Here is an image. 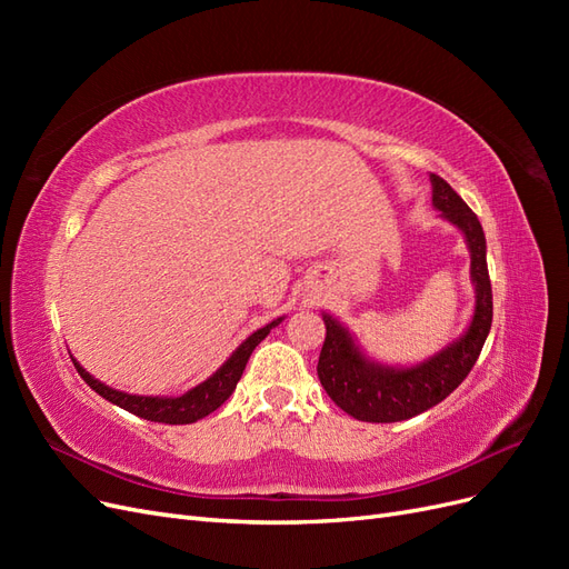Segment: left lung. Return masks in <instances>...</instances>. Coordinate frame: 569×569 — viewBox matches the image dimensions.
Here are the masks:
<instances>
[{
	"mask_svg": "<svg viewBox=\"0 0 569 569\" xmlns=\"http://www.w3.org/2000/svg\"><path fill=\"white\" fill-rule=\"evenodd\" d=\"M432 180V203L456 226L470 249V278L475 284V316L468 332L449 347L412 368L375 363L358 349L351 332L322 313L327 335L318 360V377L327 396L360 422H401L441 403L477 363L491 330L493 301L487 268V239L477 216L453 187L439 176Z\"/></svg>",
	"mask_w": 569,
	"mask_h": 569,
	"instance_id": "obj_1",
	"label": "left lung"
}]
</instances>
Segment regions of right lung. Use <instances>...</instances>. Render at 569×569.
<instances>
[{
    "instance_id": "1",
    "label": "right lung",
    "mask_w": 569,
    "mask_h": 569,
    "mask_svg": "<svg viewBox=\"0 0 569 569\" xmlns=\"http://www.w3.org/2000/svg\"><path fill=\"white\" fill-rule=\"evenodd\" d=\"M282 318L268 322L261 330H256L251 337H247L242 343H239L237 351H232V356L222 363L209 380L197 385L194 389H189L182 396H137V393H128V391H118L107 387L104 382L94 380V377L84 370L78 360L73 358V366L80 372V377L84 382L90 385V389H94L101 399H107L111 403H116L118 408H123L137 418H144L151 422H166V425H189L197 422L201 418L209 416L216 408H220L230 399V393L234 391L239 377H242L247 360L251 356V351L261 343L274 325H280Z\"/></svg>"
}]
</instances>
